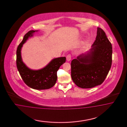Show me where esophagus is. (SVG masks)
<instances>
[{
	"mask_svg": "<svg viewBox=\"0 0 127 127\" xmlns=\"http://www.w3.org/2000/svg\"><path fill=\"white\" fill-rule=\"evenodd\" d=\"M71 60V56L70 54H68L66 56V60L69 62L70 60Z\"/></svg>",
	"mask_w": 127,
	"mask_h": 127,
	"instance_id": "esophagus-1",
	"label": "esophagus"
}]
</instances>
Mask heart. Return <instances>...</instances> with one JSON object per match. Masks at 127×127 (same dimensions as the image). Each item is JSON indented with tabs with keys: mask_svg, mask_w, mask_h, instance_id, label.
Masks as SVG:
<instances>
[{
	"mask_svg": "<svg viewBox=\"0 0 127 127\" xmlns=\"http://www.w3.org/2000/svg\"><path fill=\"white\" fill-rule=\"evenodd\" d=\"M83 46H84V45H82V46H81L80 47V49L78 50V52L79 53H80V52H82V51H83Z\"/></svg>",
	"mask_w": 127,
	"mask_h": 127,
	"instance_id": "b5f03b06",
	"label": "heart"
}]
</instances>
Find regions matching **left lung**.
Masks as SVG:
<instances>
[{"label": "left lung", "mask_w": 127, "mask_h": 127, "mask_svg": "<svg viewBox=\"0 0 127 127\" xmlns=\"http://www.w3.org/2000/svg\"><path fill=\"white\" fill-rule=\"evenodd\" d=\"M112 46L104 31L97 27L95 40L87 53L71 62V77L82 89H90L101 84L111 66Z\"/></svg>", "instance_id": "1"}]
</instances>
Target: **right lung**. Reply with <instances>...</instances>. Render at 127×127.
Masks as SVG:
<instances>
[{
    "mask_svg": "<svg viewBox=\"0 0 127 127\" xmlns=\"http://www.w3.org/2000/svg\"><path fill=\"white\" fill-rule=\"evenodd\" d=\"M35 32L31 30L25 35L23 40L18 46L16 64L19 74L25 84L32 89L37 90L47 89L52 88L57 79V72L60 66L65 62V57L53 59L42 69L34 70L29 68L22 60L21 50L23 45Z\"/></svg>",
    "mask_w": 127,
    "mask_h": 127,
    "instance_id": "1",
    "label": "right lung"
}]
</instances>
